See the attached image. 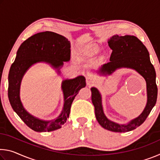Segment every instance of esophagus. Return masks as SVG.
Here are the masks:
<instances>
[{
    "mask_svg": "<svg viewBox=\"0 0 160 160\" xmlns=\"http://www.w3.org/2000/svg\"><path fill=\"white\" fill-rule=\"evenodd\" d=\"M86 82L88 85H92L95 82V80L92 77H87L86 78Z\"/></svg>",
    "mask_w": 160,
    "mask_h": 160,
    "instance_id": "obj_1",
    "label": "esophagus"
}]
</instances>
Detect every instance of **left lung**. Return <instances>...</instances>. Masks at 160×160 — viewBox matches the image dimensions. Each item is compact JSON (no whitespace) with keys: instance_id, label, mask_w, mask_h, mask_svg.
Segmentation results:
<instances>
[{"instance_id":"1","label":"left lung","mask_w":160,"mask_h":160,"mask_svg":"<svg viewBox=\"0 0 160 160\" xmlns=\"http://www.w3.org/2000/svg\"><path fill=\"white\" fill-rule=\"evenodd\" d=\"M112 53L109 63L104 64L99 69L102 75H111L121 68H131L145 78L147 85L148 101L144 110L137 118L127 124H118L107 118L104 113L102 97L97 88H92V102L94 107L96 118L103 128L113 132H124L132 131L145 121L155 106L158 98L156 72L151 63L150 54L145 46L136 37L131 35H113L108 41Z\"/></svg>"}]
</instances>
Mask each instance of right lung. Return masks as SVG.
<instances>
[{
	"label": "right lung",
	"mask_w": 160,
	"mask_h": 160,
	"mask_svg": "<svg viewBox=\"0 0 160 160\" xmlns=\"http://www.w3.org/2000/svg\"><path fill=\"white\" fill-rule=\"evenodd\" d=\"M70 57V44L66 37L53 32H39L28 38L18 48L14 63L8 75V98L13 110L31 129L37 132H49L61 128L69 117L70 107L80 89L86 86L85 78L78 76L62 82L64 104L56 119L43 121L29 113L23 107L20 98L22 79L32 65L39 62L49 63L58 71L64 61Z\"/></svg>",
	"instance_id": "right-lung-1"
}]
</instances>
